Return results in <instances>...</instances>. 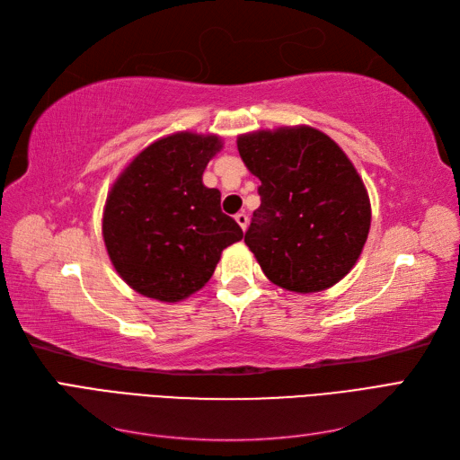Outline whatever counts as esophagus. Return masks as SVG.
I'll return each instance as SVG.
<instances>
[{
  "label": "esophagus",
  "mask_w": 460,
  "mask_h": 460,
  "mask_svg": "<svg viewBox=\"0 0 460 460\" xmlns=\"http://www.w3.org/2000/svg\"><path fill=\"white\" fill-rule=\"evenodd\" d=\"M235 222H238L240 225V228L245 232L247 230V225H249V218H247V215L245 213H238L235 215Z\"/></svg>",
  "instance_id": "obj_1"
}]
</instances>
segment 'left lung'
<instances>
[{
	"instance_id": "8db88e82",
	"label": "left lung",
	"mask_w": 460,
	"mask_h": 460,
	"mask_svg": "<svg viewBox=\"0 0 460 460\" xmlns=\"http://www.w3.org/2000/svg\"><path fill=\"white\" fill-rule=\"evenodd\" d=\"M238 151L261 180L245 243L264 276L296 294L338 284L363 253L372 218L345 151L307 124L242 134Z\"/></svg>"
}]
</instances>
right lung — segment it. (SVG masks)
Masks as SVG:
<instances>
[{
  "instance_id": "1",
  "label": "right lung",
  "mask_w": 460,
  "mask_h": 460,
  "mask_svg": "<svg viewBox=\"0 0 460 460\" xmlns=\"http://www.w3.org/2000/svg\"><path fill=\"white\" fill-rule=\"evenodd\" d=\"M222 140L174 132L149 144L107 193L102 232L119 276L144 297L176 303L199 291L220 253L243 238L220 211V191L203 172Z\"/></svg>"
}]
</instances>
